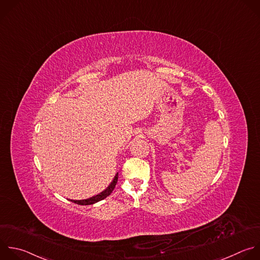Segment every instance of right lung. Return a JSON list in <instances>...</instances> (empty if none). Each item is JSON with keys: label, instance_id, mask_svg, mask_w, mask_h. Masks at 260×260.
I'll list each match as a JSON object with an SVG mask.
<instances>
[{"label": "right lung", "instance_id": "obj_1", "mask_svg": "<svg viewBox=\"0 0 260 260\" xmlns=\"http://www.w3.org/2000/svg\"><path fill=\"white\" fill-rule=\"evenodd\" d=\"M117 180H118V172L114 176V178H113L112 182L109 184V186L104 191H102L101 193H99V194H97V195H95L91 198L84 199V200H70V201L73 202V203H76L78 205H92V204H95V203L105 199L106 197H108L112 193V191L114 190V188L116 186Z\"/></svg>", "mask_w": 260, "mask_h": 260}]
</instances>
